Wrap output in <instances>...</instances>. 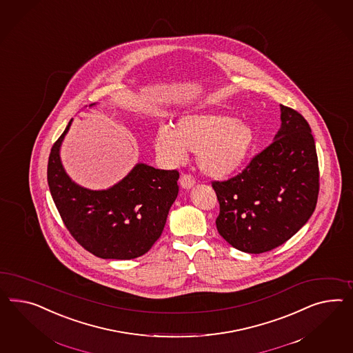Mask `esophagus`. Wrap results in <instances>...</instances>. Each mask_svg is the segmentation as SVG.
<instances>
[{
  "label": "esophagus",
  "mask_w": 353,
  "mask_h": 353,
  "mask_svg": "<svg viewBox=\"0 0 353 353\" xmlns=\"http://www.w3.org/2000/svg\"><path fill=\"white\" fill-rule=\"evenodd\" d=\"M180 185H181L182 189L189 190L195 185V180H194V177L191 174L185 173V174H182L181 179H180Z\"/></svg>",
  "instance_id": "34e87169"
}]
</instances>
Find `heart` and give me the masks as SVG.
Wrapping results in <instances>:
<instances>
[{"label": "heart", "mask_w": 353, "mask_h": 353, "mask_svg": "<svg viewBox=\"0 0 353 353\" xmlns=\"http://www.w3.org/2000/svg\"><path fill=\"white\" fill-rule=\"evenodd\" d=\"M254 143V128L247 121L229 115L195 113L182 115L174 130L159 128L155 149L171 163L182 162L186 150L196 152L201 171L213 179H225L247 162Z\"/></svg>", "instance_id": "obj_1"}]
</instances>
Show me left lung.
Instances as JSON below:
<instances>
[{"label": "left lung", "mask_w": 353, "mask_h": 353, "mask_svg": "<svg viewBox=\"0 0 353 353\" xmlns=\"http://www.w3.org/2000/svg\"><path fill=\"white\" fill-rule=\"evenodd\" d=\"M281 127L272 143L228 181H213L216 226L234 248L259 254L284 244L312 216L319 162L303 115L280 105Z\"/></svg>", "instance_id": "1"}]
</instances>
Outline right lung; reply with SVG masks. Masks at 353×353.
Returning <instances> with one entry per match:
<instances>
[{
  "label": "right lung",
  "mask_w": 353,
  "mask_h": 353,
  "mask_svg": "<svg viewBox=\"0 0 353 353\" xmlns=\"http://www.w3.org/2000/svg\"><path fill=\"white\" fill-rule=\"evenodd\" d=\"M70 124L72 119L51 148L48 164V188L65 228L96 257L143 256L162 235L179 194L180 173L139 163L106 190L82 188L70 180L60 161V146Z\"/></svg>",
  "instance_id": "add662e5"
}]
</instances>
